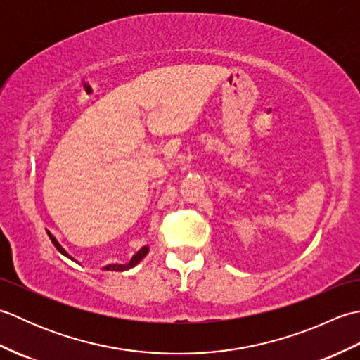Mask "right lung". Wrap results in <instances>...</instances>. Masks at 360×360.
Here are the masks:
<instances>
[{"instance_id": "obj_1", "label": "right lung", "mask_w": 360, "mask_h": 360, "mask_svg": "<svg viewBox=\"0 0 360 360\" xmlns=\"http://www.w3.org/2000/svg\"><path fill=\"white\" fill-rule=\"evenodd\" d=\"M46 232H48L49 238H51V241L53 243V246L57 248V250H58V252H62V254H63L65 257H68L70 259H72V262H75V259H74V258H72L70 254H68V252L63 249L62 244H60V243L57 241L56 236H53L49 231H46ZM148 250H150V248H148V246H143L142 249H139V250L136 252V254L131 257V259H129L128 263H114V264H106V266L103 267V269H105V271H119V272H120V271H128V269H131V267H134L137 263H141L142 259H143L145 257H147Z\"/></svg>"}]
</instances>
